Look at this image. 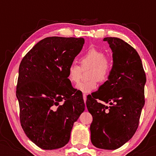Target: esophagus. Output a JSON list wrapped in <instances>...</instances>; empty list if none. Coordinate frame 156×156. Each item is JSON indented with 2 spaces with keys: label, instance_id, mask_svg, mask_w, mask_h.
I'll list each match as a JSON object with an SVG mask.
<instances>
[{
  "label": "esophagus",
  "instance_id": "obj_1",
  "mask_svg": "<svg viewBox=\"0 0 156 156\" xmlns=\"http://www.w3.org/2000/svg\"><path fill=\"white\" fill-rule=\"evenodd\" d=\"M83 99H84V103H85V104H86V101H87V96H86V94H83Z\"/></svg>",
  "mask_w": 156,
  "mask_h": 156
}]
</instances>
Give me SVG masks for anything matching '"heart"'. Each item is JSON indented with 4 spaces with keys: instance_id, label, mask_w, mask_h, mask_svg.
Returning a JSON list of instances; mask_svg holds the SVG:
<instances>
[{
    "instance_id": "1",
    "label": "heart",
    "mask_w": 156,
    "mask_h": 156,
    "mask_svg": "<svg viewBox=\"0 0 156 156\" xmlns=\"http://www.w3.org/2000/svg\"><path fill=\"white\" fill-rule=\"evenodd\" d=\"M105 53L96 48H90L81 55V67L75 63L68 67L67 79L72 84H77L82 77V70L89 69L86 82L80 83L76 89L83 93H90L97 89L99 81L104 82L108 80L112 70V62Z\"/></svg>"
}]
</instances>
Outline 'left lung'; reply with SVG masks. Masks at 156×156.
<instances>
[{
  "instance_id": "8db88e82",
  "label": "left lung",
  "mask_w": 156,
  "mask_h": 156,
  "mask_svg": "<svg viewBox=\"0 0 156 156\" xmlns=\"http://www.w3.org/2000/svg\"><path fill=\"white\" fill-rule=\"evenodd\" d=\"M112 51V70L108 80L87 97V107L93 117L91 140L98 148L115 150L133 137L144 106L146 74L139 55L117 37H104ZM110 104L109 107L97 100Z\"/></svg>"
}]
</instances>
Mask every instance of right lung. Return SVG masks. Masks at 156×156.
I'll list each match as a JSON object with an SVG mask.
<instances>
[{
    "label": "right lung",
    "mask_w": 156,
    "mask_h": 156,
    "mask_svg": "<svg viewBox=\"0 0 156 156\" xmlns=\"http://www.w3.org/2000/svg\"><path fill=\"white\" fill-rule=\"evenodd\" d=\"M84 44L82 37H46L21 61L16 89L20 123L40 148L65 146L74 123L85 109L82 94L67 79L68 67Z\"/></svg>",
    "instance_id": "right-lung-1"
}]
</instances>
